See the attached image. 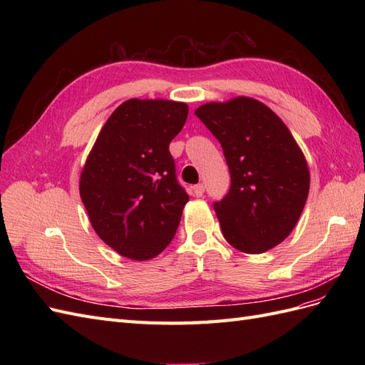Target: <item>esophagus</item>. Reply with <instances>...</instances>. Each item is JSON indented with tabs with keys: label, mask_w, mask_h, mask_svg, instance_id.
<instances>
[{
	"label": "esophagus",
	"mask_w": 365,
	"mask_h": 365,
	"mask_svg": "<svg viewBox=\"0 0 365 365\" xmlns=\"http://www.w3.org/2000/svg\"><path fill=\"white\" fill-rule=\"evenodd\" d=\"M204 192H205V185L204 184H196L193 187V193H195L196 197H201L204 195Z\"/></svg>",
	"instance_id": "esophagus-1"
}]
</instances>
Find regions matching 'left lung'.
Segmentation results:
<instances>
[{
  "label": "left lung",
  "mask_w": 365,
  "mask_h": 365,
  "mask_svg": "<svg viewBox=\"0 0 365 365\" xmlns=\"http://www.w3.org/2000/svg\"><path fill=\"white\" fill-rule=\"evenodd\" d=\"M222 146L228 193L213 204L231 247L260 254L294 230L309 193V169L289 129L250 97L207 103L195 111Z\"/></svg>",
  "instance_id": "8db88e82"
}]
</instances>
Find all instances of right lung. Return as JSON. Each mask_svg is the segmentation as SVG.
Segmentation results:
<instances>
[{"mask_svg": "<svg viewBox=\"0 0 365 365\" xmlns=\"http://www.w3.org/2000/svg\"><path fill=\"white\" fill-rule=\"evenodd\" d=\"M189 106L172 101L121 103L106 120L81 175V197L106 245L132 260H149L178 230L189 195L178 182L170 141Z\"/></svg>", "mask_w": 365, "mask_h": 365, "instance_id": "1", "label": "right lung"}]
</instances>
